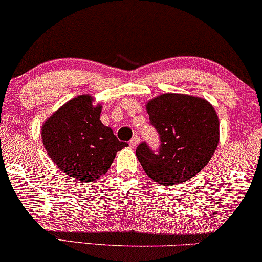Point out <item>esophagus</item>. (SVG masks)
<instances>
[{"label": "esophagus", "instance_id": "obj_1", "mask_svg": "<svg viewBox=\"0 0 262 262\" xmlns=\"http://www.w3.org/2000/svg\"><path fill=\"white\" fill-rule=\"evenodd\" d=\"M139 141H140V138L138 137V135H134V137L130 139V141H129V145H130L132 148H135V146L139 144Z\"/></svg>", "mask_w": 262, "mask_h": 262}]
</instances>
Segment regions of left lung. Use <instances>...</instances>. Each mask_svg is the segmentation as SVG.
<instances>
[{
    "mask_svg": "<svg viewBox=\"0 0 262 262\" xmlns=\"http://www.w3.org/2000/svg\"><path fill=\"white\" fill-rule=\"evenodd\" d=\"M150 124L160 139L158 150L143 141L135 150L152 181L169 186L196 176L210 160L219 141V121L206 100L164 93L149 101Z\"/></svg>",
    "mask_w": 262,
    "mask_h": 262,
    "instance_id": "left-lung-1",
    "label": "left lung"
}]
</instances>
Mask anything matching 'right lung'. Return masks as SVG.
<instances>
[{
	"mask_svg": "<svg viewBox=\"0 0 262 262\" xmlns=\"http://www.w3.org/2000/svg\"><path fill=\"white\" fill-rule=\"evenodd\" d=\"M100 116L101 106L93 107L91 96L81 95L56 111L41 128L50 159L66 175L85 183L104 175L117 151L128 145L102 124Z\"/></svg>",
	"mask_w": 262,
	"mask_h": 262,
	"instance_id": "add662e5",
	"label": "right lung"
}]
</instances>
